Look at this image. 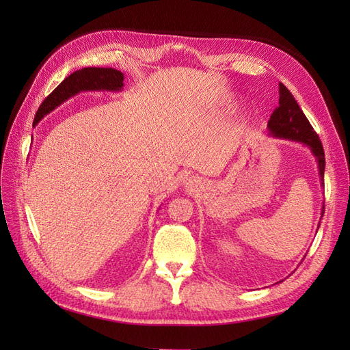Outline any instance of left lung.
Listing matches in <instances>:
<instances>
[{"mask_svg": "<svg viewBox=\"0 0 350 350\" xmlns=\"http://www.w3.org/2000/svg\"><path fill=\"white\" fill-rule=\"evenodd\" d=\"M269 131L271 135L280 137V139L293 140L308 146L312 154L319 163V171L321 184L324 187V167H325V156L320 137L314 131L312 125L306 120L305 113L299 108L298 102L295 100L292 93L288 90L284 84H279V107L273 111L269 120ZM324 215V204L321 208V217ZM320 228V225H319Z\"/></svg>", "mask_w": 350, "mask_h": 350, "instance_id": "obj_1", "label": "left lung"}]
</instances>
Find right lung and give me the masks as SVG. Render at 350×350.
<instances>
[{
	"label": "right lung",
	"instance_id": "add662e5",
	"mask_svg": "<svg viewBox=\"0 0 350 350\" xmlns=\"http://www.w3.org/2000/svg\"><path fill=\"white\" fill-rule=\"evenodd\" d=\"M122 81L124 74L115 68L86 67L74 71L67 79L62 80L61 84H58V88L42 102L35 115V124H38L46 113L54 111L62 102H66L74 94L84 90L118 92L124 86Z\"/></svg>",
	"mask_w": 350,
	"mask_h": 350
}]
</instances>
